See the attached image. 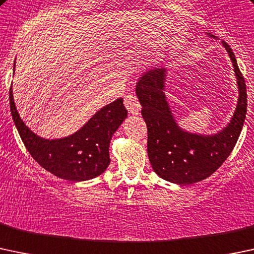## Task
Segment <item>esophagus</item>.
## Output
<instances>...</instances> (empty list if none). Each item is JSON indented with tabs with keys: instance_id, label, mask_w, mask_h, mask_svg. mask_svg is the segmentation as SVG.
Wrapping results in <instances>:
<instances>
[{
	"instance_id": "34e87169",
	"label": "esophagus",
	"mask_w": 254,
	"mask_h": 254,
	"mask_svg": "<svg viewBox=\"0 0 254 254\" xmlns=\"http://www.w3.org/2000/svg\"><path fill=\"white\" fill-rule=\"evenodd\" d=\"M124 106L127 107V109L129 111V113L131 114H138L141 109V105L138 102L137 97L134 93H127L124 97Z\"/></svg>"
}]
</instances>
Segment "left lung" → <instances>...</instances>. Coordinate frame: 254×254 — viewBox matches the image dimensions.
<instances>
[{"instance_id":"1","label":"left lung","mask_w":254,"mask_h":254,"mask_svg":"<svg viewBox=\"0 0 254 254\" xmlns=\"http://www.w3.org/2000/svg\"><path fill=\"white\" fill-rule=\"evenodd\" d=\"M221 44L233 62L239 101L230 123L218 134H192L179 127L164 93L165 68L149 69L136 85L141 114L147 124L149 162L157 175L173 184L190 185L212 175L230 156L241 134L247 113L246 84L233 50L225 41Z\"/></svg>"}]
</instances>
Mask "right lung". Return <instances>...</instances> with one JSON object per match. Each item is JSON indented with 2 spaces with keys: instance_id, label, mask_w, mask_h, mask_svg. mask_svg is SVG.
Masks as SVG:
<instances>
[{
  "instance_id": "right-lung-1",
  "label": "right lung",
  "mask_w": 254,
  "mask_h": 254,
  "mask_svg": "<svg viewBox=\"0 0 254 254\" xmlns=\"http://www.w3.org/2000/svg\"><path fill=\"white\" fill-rule=\"evenodd\" d=\"M9 105L13 122L31 157L47 172L69 181L90 180L105 172L111 163L112 136L127 117L123 98H118L101 108L76 132L49 140L37 136L24 124L13 100L12 87Z\"/></svg>"
}]
</instances>
